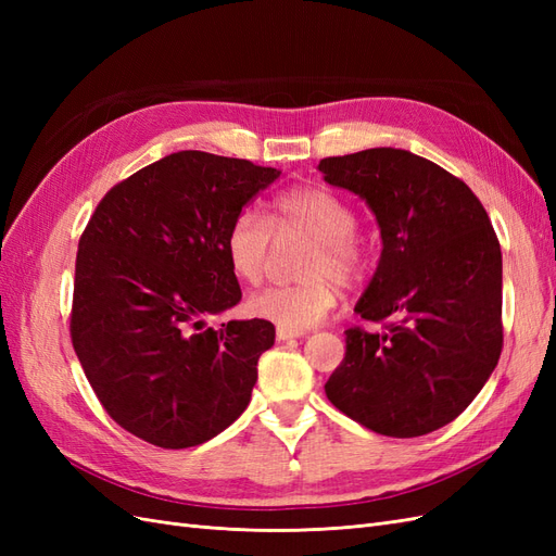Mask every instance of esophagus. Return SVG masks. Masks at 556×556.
Returning a JSON list of instances; mask_svg holds the SVG:
<instances>
[{"label": "esophagus", "instance_id": "obj_1", "mask_svg": "<svg viewBox=\"0 0 556 556\" xmlns=\"http://www.w3.org/2000/svg\"><path fill=\"white\" fill-rule=\"evenodd\" d=\"M276 336H278V341H292V339H301V336H304V331H294V329H282V327H278Z\"/></svg>", "mask_w": 556, "mask_h": 556}]
</instances>
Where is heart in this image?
Segmentation results:
<instances>
[{
	"instance_id": "1",
	"label": "heart",
	"mask_w": 556,
	"mask_h": 556,
	"mask_svg": "<svg viewBox=\"0 0 556 556\" xmlns=\"http://www.w3.org/2000/svg\"><path fill=\"white\" fill-rule=\"evenodd\" d=\"M350 201L325 185H296L274 199L271 225L243 208L227 227L225 257L241 282L257 285L271 260V243L308 237L313 245L299 264L296 282L274 285L248 299V311L282 329L301 331L325 319L339 301V280L355 282L368 266V243L355 229Z\"/></svg>"
}]
</instances>
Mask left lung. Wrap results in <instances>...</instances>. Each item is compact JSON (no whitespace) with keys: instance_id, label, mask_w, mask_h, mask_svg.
Masks as SVG:
<instances>
[{"instance_id":"8db88e82","label":"left lung","mask_w":556,"mask_h":556,"mask_svg":"<svg viewBox=\"0 0 556 556\" xmlns=\"http://www.w3.org/2000/svg\"><path fill=\"white\" fill-rule=\"evenodd\" d=\"M331 185L366 199L382 255L345 331L325 392L362 427L415 439L459 417L503 350L501 245L468 185L408 150L371 148L319 160Z\"/></svg>"}]
</instances>
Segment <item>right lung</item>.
Returning <instances> with one entry per match:
<instances>
[{
  "label": "right lung",
  "mask_w": 556,
  "mask_h": 556,
  "mask_svg": "<svg viewBox=\"0 0 556 556\" xmlns=\"http://www.w3.org/2000/svg\"><path fill=\"white\" fill-rule=\"evenodd\" d=\"M278 176L182 150L113 185L83 229L72 343L99 403L137 439L194 447L250 403L274 325L255 317L213 329L204 317L241 301L225 233Z\"/></svg>",
  "instance_id": "add662e5"
}]
</instances>
